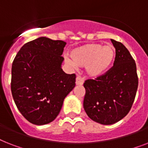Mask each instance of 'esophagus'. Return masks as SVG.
I'll use <instances>...</instances> for the list:
<instances>
[{"label": "esophagus", "instance_id": "34e87169", "mask_svg": "<svg viewBox=\"0 0 148 148\" xmlns=\"http://www.w3.org/2000/svg\"><path fill=\"white\" fill-rule=\"evenodd\" d=\"M84 84V79L81 77L77 76L76 77V84L77 85H83Z\"/></svg>", "mask_w": 148, "mask_h": 148}]
</instances>
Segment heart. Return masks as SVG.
I'll return each instance as SVG.
<instances>
[{
    "mask_svg": "<svg viewBox=\"0 0 148 148\" xmlns=\"http://www.w3.org/2000/svg\"><path fill=\"white\" fill-rule=\"evenodd\" d=\"M116 55L115 49L111 45H102L90 43L73 49L71 52V60L67 59L70 65L86 67L90 77H97L109 70Z\"/></svg>",
    "mask_w": 148,
    "mask_h": 148,
    "instance_id": "obj_1",
    "label": "heart"
}]
</instances>
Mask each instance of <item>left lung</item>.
<instances>
[{
  "instance_id": "8db88e82",
  "label": "left lung",
  "mask_w": 148,
  "mask_h": 148,
  "mask_svg": "<svg viewBox=\"0 0 148 148\" xmlns=\"http://www.w3.org/2000/svg\"><path fill=\"white\" fill-rule=\"evenodd\" d=\"M116 49L113 66L96 79L85 80L84 108L102 125H112L129 112L138 86L136 64L122 43L111 39Z\"/></svg>"
}]
</instances>
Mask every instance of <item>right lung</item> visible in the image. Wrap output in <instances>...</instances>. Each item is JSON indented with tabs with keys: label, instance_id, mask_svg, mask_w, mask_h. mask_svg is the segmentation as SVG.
<instances>
[{
	"label": "right lung",
	"instance_id": "1",
	"mask_svg": "<svg viewBox=\"0 0 148 148\" xmlns=\"http://www.w3.org/2000/svg\"><path fill=\"white\" fill-rule=\"evenodd\" d=\"M65 45L39 37L26 43L12 64V96L20 113L32 124L52 122L75 86V74H66L61 68Z\"/></svg>",
	"mask_w": 148,
	"mask_h": 148
}]
</instances>
